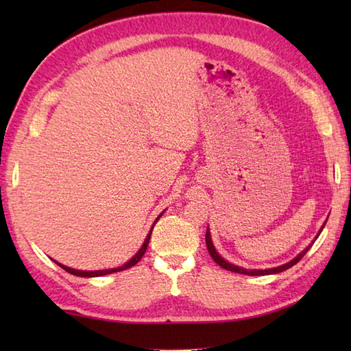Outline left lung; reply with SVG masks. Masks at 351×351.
I'll return each instance as SVG.
<instances>
[{
	"mask_svg": "<svg viewBox=\"0 0 351 351\" xmlns=\"http://www.w3.org/2000/svg\"><path fill=\"white\" fill-rule=\"evenodd\" d=\"M324 225H326V221H324ZM324 225L322 226V229H319V232H318V235L322 234V230H323V228H324ZM317 238V237H315ZM205 241H206V249H208V252H210V255H211V258L215 261V263H217L221 268H225V270H228V271H234V273H240V274H247V276H265V274H276V273H280V271H285V270H288V268H291L293 267L294 264H297L299 263V261L306 255V252L312 247V244L314 243H311L306 249L304 250H302L299 255H297L294 259H291L289 263H287V264H283V265H279V267H274V268H267V270H245V268H243V267H238V265H234V264H230V263H228V261H225L223 259L219 253H217V250H215V247H214V244H213V241H211V234H210V229H206V235H205Z\"/></svg>",
	"mask_w": 351,
	"mask_h": 351,
	"instance_id": "8db88e82",
	"label": "left lung"
}]
</instances>
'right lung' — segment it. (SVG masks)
<instances>
[{"mask_svg": "<svg viewBox=\"0 0 351 351\" xmlns=\"http://www.w3.org/2000/svg\"><path fill=\"white\" fill-rule=\"evenodd\" d=\"M162 214V213H161ZM161 214L158 215V219L161 217ZM156 219V220H158ZM156 220H155V223H156ZM155 223H154V226H155ZM154 226H152V229H154ZM152 229L149 230V234H147V237H146V240H145V243H143V245H141L140 247V250L136 253V255H134L128 263H125L122 267H117V268H110V270H96V271H83V270H75V268H71V267H66V265H63V264H60V263H54L57 264V265H60L63 270H66L68 273H71V274H73V276H80V278H98V276H106V274H111V273H117V271H122V270H126V268H131L132 265H136L138 261L143 258V255H145V252H146V249H147V244H149V240H151V234H152Z\"/></svg>", "mask_w": 351, "mask_h": 351, "instance_id": "add662e5", "label": "right lung"}]
</instances>
